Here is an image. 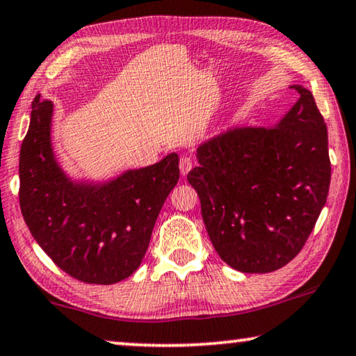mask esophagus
I'll return each mask as SVG.
<instances>
[{"label": "esophagus", "mask_w": 356, "mask_h": 356, "mask_svg": "<svg viewBox=\"0 0 356 356\" xmlns=\"http://www.w3.org/2000/svg\"><path fill=\"white\" fill-rule=\"evenodd\" d=\"M194 165H195V162H194L193 157L183 156L181 159H179V170H181L183 175H188L191 170H193Z\"/></svg>", "instance_id": "1"}]
</instances>
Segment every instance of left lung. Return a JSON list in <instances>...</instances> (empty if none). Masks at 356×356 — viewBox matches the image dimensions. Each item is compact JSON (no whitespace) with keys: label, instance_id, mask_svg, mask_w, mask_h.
<instances>
[{"label":"left lung","instance_id":"obj_1","mask_svg":"<svg viewBox=\"0 0 356 356\" xmlns=\"http://www.w3.org/2000/svg\"><path fill=\"white\" fill-rule=\"evenodd\" d=\"M275 128H234L202 144L188 173L220 259L242 273L276 271L296 259L326 204L327 128L303 86Z\"/></svg>","mask_w":356,"mask_h":356}]
</instances>
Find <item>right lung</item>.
<instances>
[{"label": "right lung", "mask_w": 356, "mask_h": 356, "mask_svg": "<svg viewBox=\"0 0 356 356\" xmlns=\"http://www.w3.org/2000/svg\"><path fill=\"white\" fill-rule=\"evenodd\" d=\"M51 114L53 104L35 97L19 161L24 220L67 275L86 284H114L133 275L146 255L162 205L179 179L178 156L104 186L74 184L53 157Z\"/></svg>", "instance_id": "add662e5"}]
</instances>
